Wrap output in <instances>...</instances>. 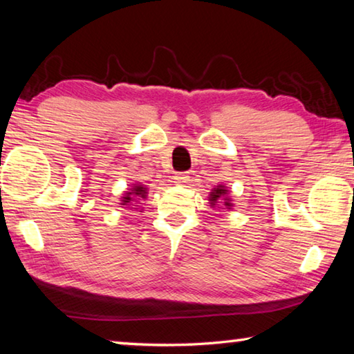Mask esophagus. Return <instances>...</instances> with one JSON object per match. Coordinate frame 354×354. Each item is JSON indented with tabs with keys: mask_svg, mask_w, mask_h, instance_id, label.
I'll return each instance as SVG.
<instances>
[{
	"mask_svg": "<svg viewBox=\"0 0 354 354\" xmlns=\"http://www.w3.org/2000/svg\"><path fill=\"white\" fill-rule=\"evenodd\" d=\"M173 179H175L176 184H185L189 181V176L185 175V173H176L175 178H173Z\"/></svg>",
	"mask_w": 354,
	"mask_h": 354,
	"instance_id": "esophagus-1",
	"label": "esophagus"
}]
</instances>
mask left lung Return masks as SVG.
I'll return each mask as SVG.
<instances>
[{"label": "left lung", "instance_id": "8db88e82", "mask_svg": "<svg viewBox=\"0 0 354 354\" xmlns=\"http://www.w3.org/2000/svg\"><path fill=\"white\" fill-rule=\"evenodd\" d=\"M218 200H225V206H227V207L231 206L230 200L226 198V189L223 187V185H217V189H214L211 192V195H209V201H211L212 206L215 205V203H218Z\"/></svg>", "mask_w": 354, "mask_h": 354}]
</instances>
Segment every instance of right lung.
<instances>
[{"instance_id": "add662e5", "label": "right lung", "mask_w": 354, "mask_h": 354, "mask_svg": "<svg viewBox=\"0 0 354 354\" xmlns=\"http://www.w3.org/2000/svg\"><path fill=\"white\" fill-rule=\"evenodd\" d=\"M145 194H147V189L145 187H142V185H134V189L131 190V192H128L127 196H123L122 205L123 206H128V205H131V203L136 201V200L145 198Z\"/></svg>"}]
</instances>
